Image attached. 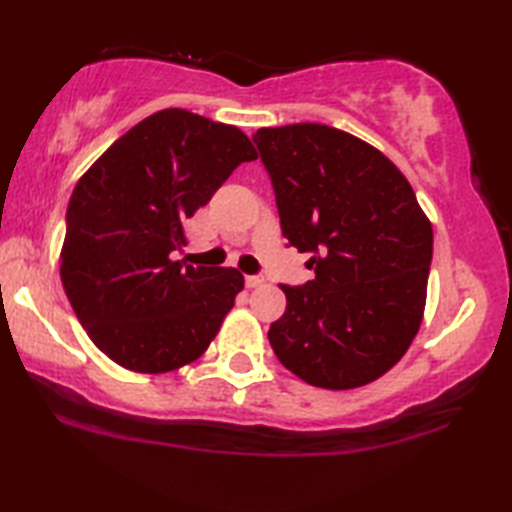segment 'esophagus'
Returning a JSON list of instances; mask_svg holds the SVG:
<instances>
[{
	"label": "esophagus",
	"mask_w": 512,
	"mask_h": 512,
	"mask_svg": "<svg viewBox=\"0 0 512 512\" xmlns=\"http://www.w3.org/2000/svg\"><path fill=\"white\" fill-rule=\"evenodd\" d=\"M264 282H266L264 275H248V277H246V287H248V289L264 287Z\"/></svg>",
	"instance_id": "obj_1"
}]
</instances>
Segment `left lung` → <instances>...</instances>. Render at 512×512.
<instances>
[{
  "label": "left lung",
  "mask_w": 512,
  "mask_h": 512,
  "mask_svg": "<svg viewBox=\"0 0 512 512\" xmlns=\"http://www.w3.org/2000/svg\"><path fill=\"white\" fill-rule=\"evenodd\" d=\"M282 235L314 253L268 329L275 357L311 386L350 391L386 375L422 325L433 230L404 173L368 142L323 124L259 128Z\"/></svg>",
  "instance_id": "8db88e82"
}]
</instances>
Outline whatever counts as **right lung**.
Segmentation results:
<instances>
[{"label": "right lung", "mask_w": 512, "mask_h": 512, "mask_svg": "<svg viewBox=\"0 0 512 512\" xmlns=\"http://www.w3.org/2000/svg\"><path fill=\"white\" fill-rule=\"evenodd\" d=\"M255 146L235 126L169 108L142 119L76 183L60 280L92 343L162 375L210 348L244 289L237 268L183 264L185 223Z\"/></svg>", "instance_id": "add662e5"}]
</instances>
